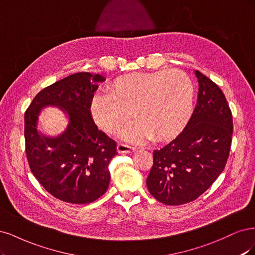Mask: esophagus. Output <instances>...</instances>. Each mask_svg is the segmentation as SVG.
<instances>
[{
	"mask_svg": "<svg viewBox=\"0 0 255 255\" xmlns=\"http://www.w3.org/2000/svg\"><path fill=\"white\" fill-rule=\"evenodd\" d=\"M135 151V148L125 144H119L118 145V152L119 153H132Z\"/></svg>",
	"mask_w": 255,
	"mask_h": 255,
	"instance_id": "obj_1",
	"label": "esophagus"
}]
</instances>
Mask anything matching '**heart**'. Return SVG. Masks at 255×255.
Segmentation results:
<instances>
[{"instance_id": "1", "label": "heart", "mask_w": 255, "mask_h": 255, "mask_svg": "<svg viewBox=\"0 0 255 255\" xmlns=\"http://www.w3.org/2000/svg\"><path fill=\"white\" fill-rule=\"evenodd\" d=\"M108 93H96L90 103L95 124L117 133L134 118L137 122L123 131L132 143L154 137L160 142L176 137L190 122L195 101L191 77L180 70L132 73L114 79Z\"/></svg>"}]
</instances>
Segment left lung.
<instances>
[{"label": "left lung", "mask_w": 255, "mask_h": 255, "mask_svg": "<svg viewBox=\"0 0 255 255\" xmlns=\"http://www.w3.org/2000/svg\"><path fill=\"white\" fill-rule=\"evenodd\" d=\"M198 100L184 130L174 141L153 151L147 188L158 201L180 205L198 198L214 183L227 164L233 121L219 87L195 71Z\"/></svg>", "instance_id": "left-lung-1"}]
</instances>
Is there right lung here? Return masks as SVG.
<instances>
[{
    "label": "right lung",
    "instance_id": "right-lung-1",
    "mask_svg": "<svg viewBox=\"0 0 255 255\" xmlns=\"http://www.w3.org/2000/svg\"><path fill=\"white\" fill-rule=\"evenodd\" d=\"M103 81L100 74L75 73L40 91L25 112V148L32 174L57 199L74 204L93 202L108 190V165L118 154L117 143L98 130L90 103ZM46 106L68 114L63 133L48 137L37 129Z\"/></svg>",
    "mask_w": 255,
    "mask_h": 255
}]
</instances>
